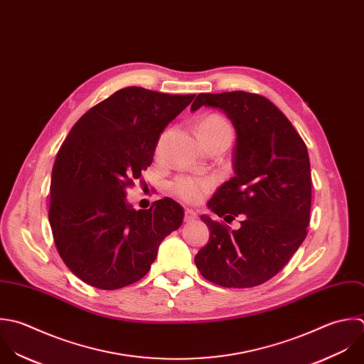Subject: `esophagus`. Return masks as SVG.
<instances>
[{
  "label": "esophagus",
  "instance_id": "34e87169",
  "mask_svg": "<svg viewBox=\"0 0 364 364\" xmlns=\"http://www.w3.org/2000/svg\"><path fill=\"white\" fill-rule=\"evenodd\" d=\"M196 218H197V214L193 210H186V213H184V221L186 223H191Z\"/></svg>",
  "mask_w": 364,
  "mask_h": 364
}]
</instances>
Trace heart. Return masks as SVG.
Returning <instances> with one entry per match:
<instances>
[{"instance_id": "heart-1", "label": "heart", "mask_w": 364, "mask_h": 364, "mask_svg": "<svg viewBox=\"0 0 364 364\" xmlns=\"http://www.w3.org/2000/svg\"><path fill=\"white\" fill-rule=\"evenodd\" d=\"M205 134H227L232 136L231 126L220 116H208L203 119L197 126V136L201 139ZM214 181L211 178H196V177H178L171 183L173 193L181 200L196 204L213 188Z\"/></svg>"}]
</instances>
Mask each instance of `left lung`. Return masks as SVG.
Instances as JSON below:
<instances>
[{
	"label": "left lung",
	"instance_id": "left-lung-1",
	"mask_svg": "<svg viewBox=\"0 0 364 364\" xmlns=\"http://www.w3.org/2000/svg\"><path fill=\"white\" fill-rule=\"evenodd\" d=\"M201 106L223 110L235 127L234 177L207 207L218 217L244 214L230 228L208 215V244L194 261L200 274L224 288H252L275 277L306 238L312 203L306 144L288 117L264 96L242 90L200 93Z\"/></svg>",
	"mask_w": 364,
	"mask_h": 364
}]
</instances>
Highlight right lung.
Instances as JSON below:
<instances>
[{
    "mask_svg": "<svg viewBox=\"0 0 364 364\" xmlns=\"http://www.w3.org/2000/svg\"><path fill=\"white\" fill-rule=\"evenodd\" d=\"M196 95L129 86L89 109L60 146L50 178L49 224L65 265L93 288L141 279L184 210L166 197L134 210L126 188L141 177L160 134Z\"/></svg>",
    "mask_w": 364,
    "mask_h": 364,
    "instance_id": "add662e5",
    "label": "right lung"
}]
</instances>
